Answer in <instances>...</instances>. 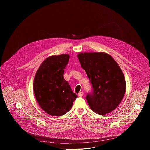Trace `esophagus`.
Masks as SVG:
<instances>
[{"instance_id":"1","label":"esophagus","mask_w":150,"mask_h":150,"mask_svg":"<svg viewBox=\"0 0 150 150\" xmlns=\"http://www.w3.org/2000/svg\"><path fill=\"white\" fill-rule=\"evenodd\" d=\"M83 91L79 92V93H78V97H82V96H83Z\"/></svg>"}]
</instances>
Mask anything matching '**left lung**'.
Segmentation results:
<instances>
[{"label":"left lung","instance_id":"obj_1","mask_svg":"<svg viewBox=\"0 0 150 150\" xmlns=\"http://www.w3.org/2000/svg\"><path fill=\"white\" fill-rule=\"evenodd\" d=\"M78 57L93 85V93L86 97L90 108L101 115L112 112L126 92L125 76L117 63L104 52H81Z\"/></svg>","mask_w":150,"mask_h":150}]
</instances>
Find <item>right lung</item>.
I'll use <instances>...</instances> for the list:
<instances>
[{
    "label": "right lung",
    "instance_id": "obj_1",
    "mask_svg": "<svg viewBox=\"0 0 150 150\" xmlns=\"http://www.w3.org/2000/svg\"><path fill=\"white\" fill-rule=\"evenodd\" d=\"M69 60L68 54L50 56L41 63L35 75L33 89L36 100L51 116L65 115L77 97L63 77Z\"/></svg>",
    "mask_w": 150,
    "mask_h": 150
}]
</instances>
